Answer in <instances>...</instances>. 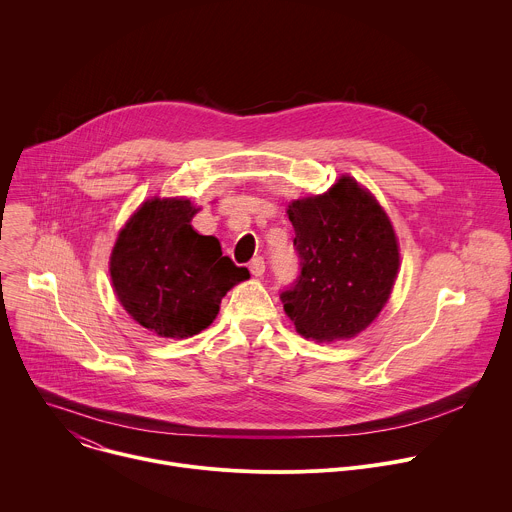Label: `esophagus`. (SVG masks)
Returning <instances> with one entry per match:
<instances>
[{"mask_svg": "<svg viewBox=\"0 0 512 512\" xmlns=\"http://www.w3.org/2000/svg\"><path fill=\"white\" fill-rule=\"evenodd\" d=\"M249 271H251V275L261 277V275L265 273V261H263V257H255V259L249 263Z\"/></svg>", "mask_w": 512, "mask_h": 512, "instance_id": "obj_1", "label": "esophagus"}]
</instances>
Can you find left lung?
<instances>
[{
    "label": "left lung",
    "mask_w": 512,
    "mask_h": 512,
    "mask_svg": "<svg viewBox=\"0 0 512 512\" xmlns=\"http://www.w3.org/2000/svg\"><path fill=\"white\" fill-rule=\"evenodd\" d=\"M299 277L281 291L283 309L303 337L350 339L386 305L400 267L386 211L352 177L287 209Z\"/></svg>",
    "instance_id": "8db88e82"
}]
</instances>
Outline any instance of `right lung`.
Segmentation results:
<instances>
[{"instance_id": "right-lung-1", "label": "right lung", "mask_w": 512, "mask_h": 512, "mask_svg": "<svg viewBox=\"0 0 512 512\" xmlns=\"http://www.w3.org/2000/svg\"><path fill=\"white\" fill-rule=\"evenodd\" d=\"M189 199H150L118 233L110 277L118 301L160 337H191L213 323L221 299L249 279L223 255L221 243L199 235Z\"/></svg>"}]
</instances>
